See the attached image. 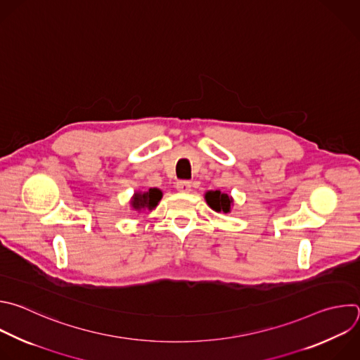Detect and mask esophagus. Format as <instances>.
<instances>
[{"mask_svg":"<svg viewBox=\"0 0 360 360\" xmlns=\"http://www.w3.org/2000/svg\"><path fill=\"white\" fill-rule=\"evenodd\" d=\"M176 188L183 193H188L191 190V183L188 180H179L176 183Z\"/></svg>","mask_w":360,"mask_h":360,"instance_id":"34e87169","label":"esophagus"}]
</instances>
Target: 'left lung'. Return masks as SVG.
I'll return each instance as SVG.
<instances>
[{
    "mask_svg": "<svg viewBox=\"0 0 360 360\" xmlns=\"http://www.w3.org/2000/svg\"><path fill=\"white\" fill-rule=\"evenodd\" d=\"M205 201L208 202V205L215 210V211H224L229 212L230 211V205L233 202L231 197L229 194H224L219 190L215 191H208L205 194Z\"/></svg>",
    "mask_w": 360,
    "mask_h": 360,
    "instance_id": "left-lung-1",
    "label": "left lung"
}]
</instances>
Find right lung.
Returning a JSON list of instances; mask_svg holds the SVG:
<instances>
[{
  "instance_id": "add662e5",
  "label": "right lung",
  "mask_w": 360,
  "mask_h": 360,
  "mask_svg": "<svg viewBox=\"0 0 360 360\" xmlns=\"http://www.w3.org/2000/svg\"><path fill=\"white\" fill-rule=\"evenodd\" d=\"M162 198V191L159 188H150L149 191L145 193H136L131 198V207L136 211H146V210H153Z\"/></svg>"
}]
</instances>
